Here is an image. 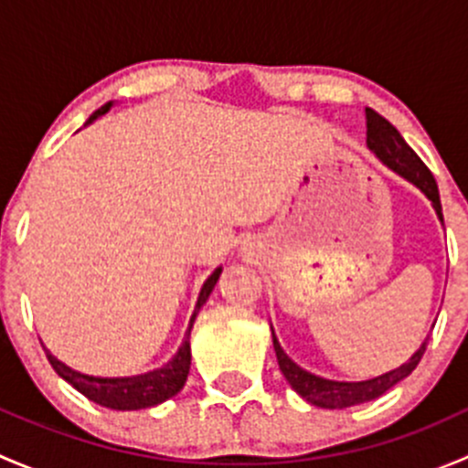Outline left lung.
Segmentation results:
<instances>
[{
  "mask_svg": "<svg viewBox=\"0 0 468 468\" xmlns=\"http://www.w3.org/2000/svg\"><path fill=\"white\" fill-rule=\"evenodd\" d=\"M367 115V146L374 151L376 155L387 165L389 169H394L399 176H403L405 181H410L412 186H417L428 199L432 201V207H435L439 221L443 224V215H441V201H439V190H437V181L432 176L431 169L423 165V160L410 149V144L405 143L403 135L385 120V117L378 115L374 108H365ZM273 337V351H276L278 357V367H281L282 376H285L287 382L292 385V389L296 394L303 396L308 403L317 405V408H328V410H342V408H351V405H360L367 403V400H374L378 396L385 394L387 389L400 382L403 378H408L417 365L421 362L423 353H426L428 339L419 346V351L410 357L405 365H400L399 369H391L387 374L376 376L371 380H360V382H339V380H328L322 378V376H314L310 371L301 369L294 360H290L285 351L278 344L276 335L271 330Z\"/></svg>",
  "mask_w": 468,
  "mask_h": 468,
  "instance_id": "left-lung-1",
  "label": "left lung"
}]
</instances>
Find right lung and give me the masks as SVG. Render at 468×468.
<instances>
[{"mask_svg":"<svg viewBox=\"0 0 468 468\" xmlns=\"http://www.w3.org/2000/svg\"><path fill=\"white\" fill-rule=\"evenodd\" d=\"M111 106L112 103L108 101L106 106H101L99 111H94L86 124L94 122L97 117H101L103 112L111 111ZM219 273H221V267H217L215 271L207 276V281L204 282V287H201V292H199V299H197L195 314H192L190 325H187V333H186V339H183L181 348H178L176 356H174L167 365L160 367V369L146 371V374H140V376H126V378H97V376H86V374H79V371L69 369L68 365H63L60 360H56V357L45 348L47 360H49V365L54 367V371L60 376V378L68 380L74 389H79L83 396H88V399L94 400V403L103 405V408L143 410V408H151V405H158V403H163V400L172 399V396H176L178 391L183 389V385H186V380H187V374H190L192 324H195L197 313H199L201 305L207 301L210 292L215 290L217 281H219Z\"/></svg>","mask_w":468,"mask_h":468,"instance_id":"obj_1","label":"right lung"}]
</instances>
